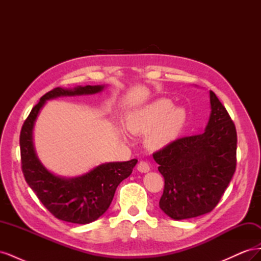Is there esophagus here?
I'll return each mask as SVG.
<instances>
[{
	"label": "esophagus",
	"mask_w": 261,
	"mask_h": 261,
	"mask_svg": "<svg viewBox=\"0 0 261 261\" xmlns=\"http://www.w3.org/2000/svg\"><path fill=\"white\" fill-rule=\"evenodd\" d=\"M137 170L141 173H147L149 172L150 170V167H149V163L146 162V161H140L137 165Z\"/></svg>",
	"instance_id": "34e87169"
}]
</instances>
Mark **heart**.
I'll list each match as a JSON object with an SVG mask.
<instances>
[{
    "label": "heart",
    "instance_id": "b5f03b06",
    "mask_svg": "<svg viewBox=\"0 0 261 261\" xmlns=\"http://www.w3.org/2000/svg\"><path fill=\"white\" fill-rule=\"evenodd\" d=\"M186 112L174 108L168 99H158L134 112L127 121V128L134 134H147V144L152 149H161L172 144L183 130Z\"/></svg>",
    "mask_w": 261,
    "mask_h": 261
}]
</instances>
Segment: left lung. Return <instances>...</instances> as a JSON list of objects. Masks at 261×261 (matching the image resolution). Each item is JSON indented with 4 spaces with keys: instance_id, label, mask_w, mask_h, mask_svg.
<instances>
[{
    "instance_id": "8db88e82",
    "label": "left lung",
    "mask_w": 261,
    "mask_h": 261,
    "mask_svg": "<svg viewBox=\"0 0 261 261\" xmlns=\"http://www.w3.org/2000/svg\"><path fill=\"white\" fill-rule=\"evenodd\" d=\"M210 107L203 133L176 139L153 153L164 177L159 206L174 220L199 217L215 209L236 169L235 125L211 90Z\"/></svg>"
}]
</instances>
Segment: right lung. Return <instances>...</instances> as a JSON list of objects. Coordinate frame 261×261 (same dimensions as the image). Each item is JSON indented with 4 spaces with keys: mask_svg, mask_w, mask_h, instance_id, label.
I'll return each instance as SVG.
<instances>
[{
    "mask_svg": "<svg viewBox=\"0 0 261 261\" xmlns=\"http://www.w3.org/2000/svg\"><path fill=\"white\" fill-rule=\"evenodd\" d=\"M103 89L105 85L77 86L72 89L54 88L41 97L21 127V170L27 184L55 218L66 222L87 224L99 219L109 209L118 184L132 174L137 160L102 163L76 177L55 175L44 167L36 153L34 127L48 100L94 94Z\"/></svg>",
    "mask_w": 261,
    "mask_h": 261,
    "instance_id": "1",
    "label": "right lung"
}]
</instances>
